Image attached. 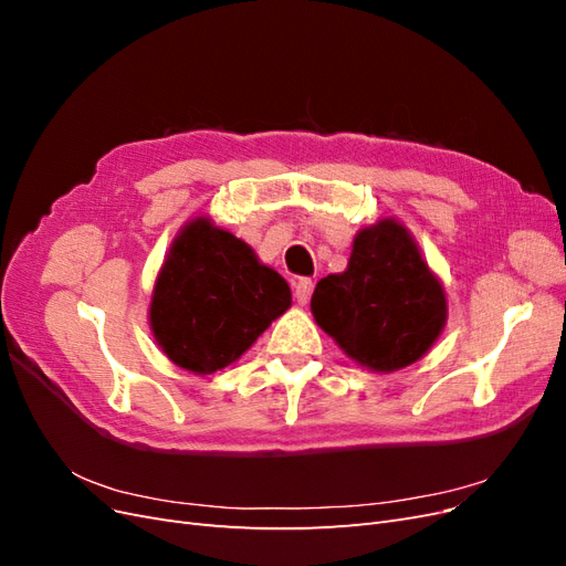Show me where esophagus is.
Returning a JSON list of instances; mask_svg holds the SVG:
<instances>
[{"instance_id": "obj_1", "label": "esophagus", "mask_w": 566, "mask_h": 566, "mask_svg": "<svg viewBox=\"0 0 566 566\" xmlns=\"http://www.w3.org/2000/svg\"><path fill=\"white\" fill-rule=\"evenodd\" d=\"M293 290H295V300H297L302 306L310 304L312 293H314V281H312V279H297V281L293 283Z\"/></svg>"}]
</instances>
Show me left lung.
<instances>
[{
    "label": "left lung",
    "mask_w": 566,
    "mask_h": 566,
    "mask_svg": "<svg viewBox=\"0 0 566 566\" xmlns=\"http://www.w3.org/2000/svg\"><path fill=\"white\" fill-rule=\"evenodd\" d=\"M312 314L354 361L391 373L434 345L447 297L413 238L385 219L354 238L345 273L318 281Z\"/></svg>",
    "instance_id": "obj_1"
}]
</instances>
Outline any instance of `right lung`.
Instances as JSON below:
<instances>
[{
  "label": "right lung",
  "instance_id": "obj_1",
  "mask_svg": "<svg viewBox=\"0 0 566 566\" xmlns=\"http://www.w3.org/2000/svg\"><path fill=\"white\" fill-rule=\"evenodd\" d=\"M290 306V287L208 219L184 227L153 290L150 325L169 361L208 375L241 358Z\"/></svg>",
  "mask_w": 566,
  "mask_h": 566
}]
</instances>
